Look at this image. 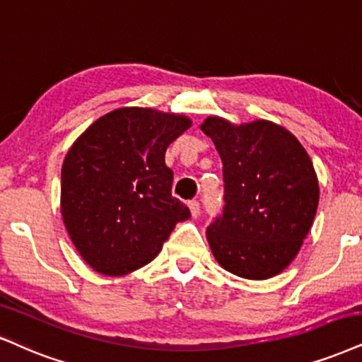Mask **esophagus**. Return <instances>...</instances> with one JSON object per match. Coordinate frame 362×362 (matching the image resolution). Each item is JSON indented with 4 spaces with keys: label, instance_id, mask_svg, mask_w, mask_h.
I'll return each instance as SVG.
<instances>
[{
    "label": "esophagus",
    "instance_id": "obj_1",
    "mask_svg": "<svg viewBox=\"0 0 362 362\" xmlns=\"http://www.w3.org/2000/svg\"><path fill=\"white\" fill-rule=\"evenodd\" d=\"M189 209H191V215H193V218L199 216V211H202V204H199L198 199H193V202H189Z\"/></svg>",
    "mask_w": 362,
    "mask_h": 362
}]
</instances>
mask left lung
Segmentation results:
<instances>
[{"mask_svg": "<svg viewBox=\"0 0 362 362\" xmlns=\"http://www.w3.org/2000/svg\"><path fill=\"white\" fill-rule=\"evenodd\" d=\"M202 131L223 163L221 215L206 238L218 263L250 280L270 279L297 257L319 204V182L296 137L269 120L233 126L208 117Z\"/></svg>", "mask_w": 362, "mask_h": 362, "instance_id": "obj_1", "label": "left lung"}]
</instances>
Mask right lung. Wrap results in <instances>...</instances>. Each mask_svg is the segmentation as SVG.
<instances>
[{"label": "right lung", "mask_w": 362, "mask_h": 362, "mask_svg": "<svg viewBox=\"0 0 362 362\" xmlns=\"http://www.w3.org/2000/svg\"><path fill=\"white\" fill-rule=\"evenodd\" d=\"M191 126L185 115L124 107L97 119L62 166V216L88 265L126 275L160 252L189 208L174 198L168 146Z\"/></svg>", "instance_id": "obj_1"}]
</instances>
